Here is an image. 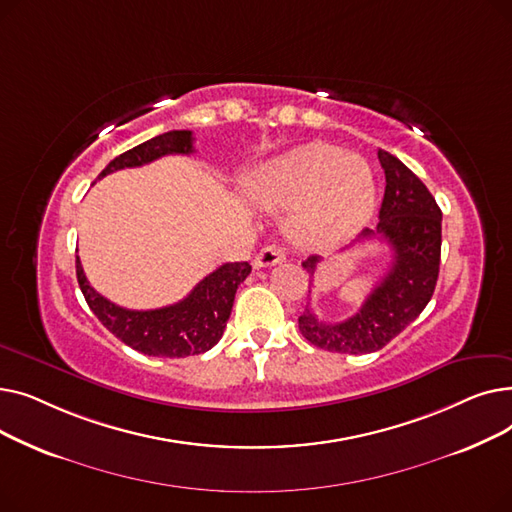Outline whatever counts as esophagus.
Wrapping results in <instances>:
<instances>
[{"label":"esophagus","instance_id":"1","mask_svg":"<svg viewBox=\"0 0 512 512\" xmlns=\"http://www.w3.org/2000/svg\"><path fill=\"white\" fill-rule=\"evenodd\" d=\"M284 251H282V247H278V245H267V247H263L259 253H257V257H255V267H270V265H276V263H282L284 261Z\"/></svg>","mask_w":512,"mask_h":512}]
</instances>
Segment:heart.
Listing matches in <instances>:
<instances>
[{"label":"heart","instance_id":"1","mask_svg":"<svg viewBox=\"0 0 512 512\" xmlns=\"http://www.w3.org/2000/svg\"><path fill=\"white\" fill-rule=\"evenodd\" d=\"M247 193L263 209H292V234L307 245H321L369 218L373 178L363 157L307 145L259 168L249 178Z\"/></svg>","mask_w":512,"mask_h":512}]
</instances>
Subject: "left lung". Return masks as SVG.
<instances>
[{"label":"left lung","mask_w":512,"mask_h":512,"mask_svg":"<svg viewBox=\"0 0 512 512\" xmlns=\"http://www.w3.org/2000/svg\"><path fill=\"white\" fill-rule=\"evenodd\" d=\"M378 159L386 174L380 220L375 230L365 228L359 240H386L392 249L390 270L353 317L328 324L309 307L299 317L301 334L330 353L380 351L419 317L438 282L442 211L427 186L398 157L380 149ZM319 261L317 255L303 261L311 278Z\"/></svg>","instance_id":"left-lung-1"}]
</instances>
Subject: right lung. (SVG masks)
I'll use <instances>...</instances> for the list:
<instances>
[{"label":"right lung","mask_w":512,"mask_h":512,"mask_svg":"<svg viewBox=\"0 0 512 512\" xmlns=\"http://www.w3.org/2000/svg\"><path fill=\"white\" fill-rule=\"evenodd\" d=\"M191 130H170L153 137L112 159L97 176L103 178L124 168H139L164 155L193 153ZM251 274L249 261L224 263L205 276L186 299L149 311H134L114 305L89 284L83 265L76 257V278L85 301L101 324L134 351L149 357H191L201 355L220 342L232 311L240 282Z\"/></svg>","instance_id":"obj_1"}]
</instances>
